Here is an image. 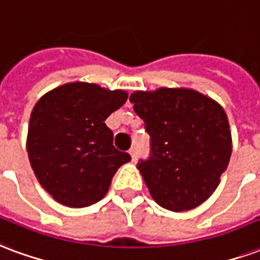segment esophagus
Listing matches in <instances>:
<instances>
[{
	"label": "esophagus",
	"instance_id": "1",
	"mask_svg": "<svg viewBox=\"0 0 260 260\" xmlns=\"http://www.w3.org/2000/svg\"><path fill=\"white\" fill-rule=\"evenodd\" d=\"M129 154H131V158H132V161H136V149L135 147H132V149L129 150Z\"/></svg>",
	"mask_w": 260,
	"mask_h": 260
}]
</instances>
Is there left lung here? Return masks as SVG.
Masks as SVG:
<instances>
[{
	"instance_id": "8db88e82",
	"label": "left lung",
	"mask_w": 260,
	"mask_h": 260,
	"mask_svg": "<svg viewBox=\"0 0 260 260\" xmlns=\"http://www.w3.org/2000/svg\"><path fill=\"white\" fill-rule=\"evenodd\" d=\"M151 138V155L138 164L159 207H199L220 183L232 155L228 115L218 102L190 88H158L129 96Z\"/></svg>"
}]
</instances>
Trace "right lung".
Masks as SVG:
<instances>
[{
	"mask_svg": "<svg viewBox=\"0 0 260 260\" xmlns=\"http://www.w3.org/2000/svg\"><path fill=\"white\" fill-rule=\"evenodd\" d=\"M128 99L89 82H69L36 103L28 122V159L34 175L52 199L70 208L101 201L128 153L113 146L106 118Z\"/></svg>",
	"mask_w": 260,
	"mask_h": 260,
	"instance_id": "right-lung-1",
	"label": "right lung"
}]
</instances>
